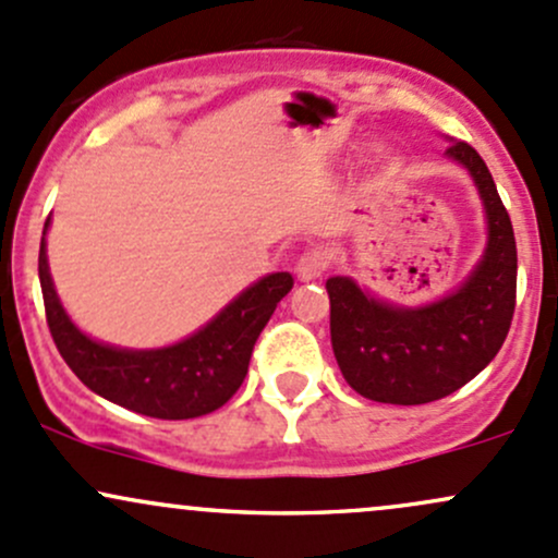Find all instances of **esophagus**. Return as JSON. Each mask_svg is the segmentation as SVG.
I'll use <instances>...</instances> for the list:
<instances>
[{"instance_id":"1","label":"esophagus","mask_w":558,"mask_h":558,"mask_svg":"<svg viewBox=\"0 0 558 558\" xmlns=\"http://www.w3.org/2000/svg\"><path fill=\"white\" fill-rule=\"evenodd\" d=\"M325 268H327L325 253H316L314 250V253L301 255V260H298V266H295V274L301 281H314L325 274Z\"/></svg>"}]
</instances>
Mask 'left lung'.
<instances>
[{"instance_id": "obj_1", "label": "left lung", "mask_w": 558, "mask_h": 558, "mask_svg": "<svg viewBox=\"0 0 558 558\" xmlns=\"http://www.w3.org/2000/svg\"><path fill=\"white\" fill-rule=\"evenodd\" d=\"M445 157L482 199L487 244L471 274L421 305L380 301L353 277H329V335L345 383L383 404H428L473 380L500 351L517 305V239L493 175L463 141Z\"/></svg>"}]
</instances>
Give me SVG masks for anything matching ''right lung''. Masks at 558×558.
Here are the masks:
<instances>
[{
    "label": "right lung",
    "instance_id": "1",
    "mask_svg": "<svg viewBox=\"0 0 558 558\" xmlns=\"http://www.w3.org/2000/svg\"><path fill=\"white\" fill-rule=\"evenodd\" d=\"M47 231L50 218L39 244V284L65 364L98 397L159 421H189L223 407L244 383L257 335L292 290L290 271L266 274L189 338L159 349H124L89 338L63 308L47 263Z\"/></svg>",
    "mask_w": 558,
    "mask_h": 558
}]
</instances>
